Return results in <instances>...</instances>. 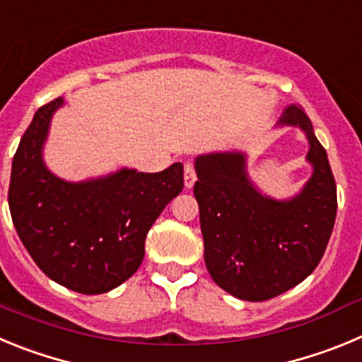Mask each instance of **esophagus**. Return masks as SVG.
Listing matches in <instances>:
<instances>
[{"label":"esophagus","mask_w":362,"mask_h":362,"mask_svg":"<svg viewBox=\"0 0 362 362\" xmlns=\"http://www.w3.org/2000/svg\"><path fill=\"white\" fill-rule=\"evenodd\" d=\"M184 182H185V187L191 189L197 182V171H194V165L191 162L184 165Z\"/></svg>","instance_id":"obj_1"}]
</instances>
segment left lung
I'll return each mask as SVG.
<instances>
[{
    "mask_svg": "<svg viewBox=\"0 0 362 362\" xmlns=\"http://www.w3.org/2000/svg\"><path fill=\"white\" fill-rule=\"evenodd\" d=\"M281 126L307 133L310 180L291 200H274L249 180L243 153H211L194 162L204 258L218 286L245 301H267L299 285L323 258L337 213L328 157L301 106Z\"/></svg>",
    "mask_w": 362,
    "mask_h": 362,
    "instance_id": "left-lung-1",
    "label": "left lung"
}]
</instances>
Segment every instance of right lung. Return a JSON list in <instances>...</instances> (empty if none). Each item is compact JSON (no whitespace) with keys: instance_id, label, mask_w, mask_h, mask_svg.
<instances>
[{"instance_id":"obj_1","label":"right lung","mask_w":362,"mask_h":362,"mask_svg":"<svg viewBox=\"0 0 362 362\" xmlns=\"http://www.w3.org/2000/svg\"><path fill=\"white\" fill-rule=\"evenodd\" d=\"M59 106L61 97L41 106L21 136L8 207L23 245L48 278L79 294H103L141 267L148 230L184 187V165L61 180L43 162L48 126Z\"/></svg>"}]
</instances>
